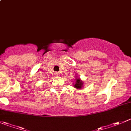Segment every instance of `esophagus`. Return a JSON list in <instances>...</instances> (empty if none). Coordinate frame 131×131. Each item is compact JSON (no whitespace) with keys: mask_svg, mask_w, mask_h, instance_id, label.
Listing matches in <instances>:
<instances>
[{"mask_svg":"<svg viewBox=\"0 0 131 131\" xmlns=\"http://www.w3.org/2000/svg\"><path fill=\"white\" fill-rule=\"evenodd\" d=\"M54 75H55V76H59V72H55V73H54Z\"/></svg>","mask_w":131,"mask_h":131,"instance_id":"esophagus-1","label":"esophagus"}]
</instances>
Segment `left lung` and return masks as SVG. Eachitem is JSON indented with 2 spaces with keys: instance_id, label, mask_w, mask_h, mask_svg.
Returning a JSON list of instances; mask_svg holds the SVG:
<instances>
[{
  "instance_id": "1",
  "label": "left lung",
  "mask_w": 131,
  "mask_h": 131,
  "mask_svg": "<svg viewBox=\"0 0 131 131\" xmlns=\"http://www.w3.org/2000/svg\"><path fill=\"white\" fill-rule=\"evenodd\" d=\"M75 82L73 84V87L76 89H78V90H81L83 88L84 86V82L79 78V77H77V75L75 76Z\"/></svg>"
}]
</instances>
